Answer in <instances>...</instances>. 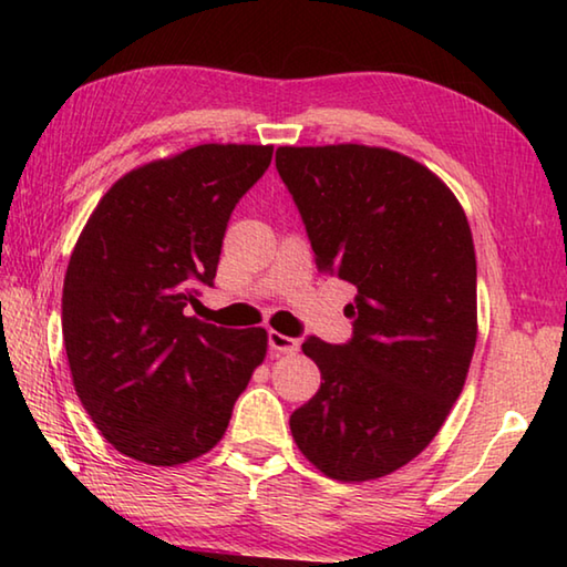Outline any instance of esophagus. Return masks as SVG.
Masks as SVG:
<instances>
[{
  "mask_svg": "<svg viewBox=\"0 0 567 567\" xmlns=\"http://www.w3.org/2000/svg\"><path fill=\"white\" fill-rule=\"evenodd\" d=\"M267 342H270V350L280 352V354H295L297 350H300V342H297L295 338H287V334L277 332V330L267 332Z\"/></svg>",
  "mask_w": 567,
  "mask_h": 567,
  "instance_id": "obj_1",
  "label": "esophagus"
}]
</instances>
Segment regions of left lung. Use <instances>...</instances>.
Masks as SVG:
<instances>
[{
  "label": "left lung",
  "instance_id": "left-lung-1",
  "mask_svg": "<svg viewBox=\"0 0 567 567\" xmlns=\"http://www.w3.org/2000/svg\"><path fill=\"white\" fill-rule=\"evenodd\" d=\"M275 165L318 270L358 290L348 342H302L322 382L290 415L292 437L332 480L390 475L437 435L473 360L467 217L443 179L392 150L280 147Z\"/></svg>",
  "mask_w": 567,
  "mask_h": 567
}]
</instances>
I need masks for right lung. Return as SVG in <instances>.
<instances>
[{"label":"right lung","mask_w":567,"mask_h":567,"mask_svg":"<svg viewBox=\"0 0 567 567\" xmlns=\"http://www.w3.org/2000/svg\"><path fill=\"white\" fill-rule=\"evenodd\" d=\"M270 145H199L114 182L84 225L62 292L76 398L107 443L147 465L189 463L223 440L265 360L262 328L189 318L213 287L235 205Z\"/></svg>","instance_id":"add662e5"}]
</instances>
